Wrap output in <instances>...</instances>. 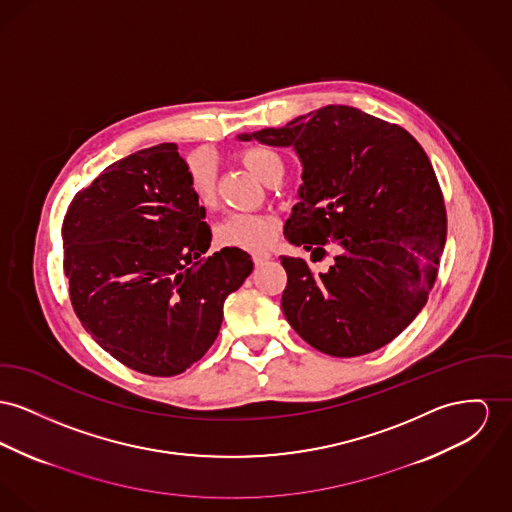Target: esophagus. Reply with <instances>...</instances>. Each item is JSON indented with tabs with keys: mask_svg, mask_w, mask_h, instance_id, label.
Listing matches in <instances>:
<instances>
[{
	"mask_svg": "<svg viewBox=\"0 0 512 512\" xmlns=\"http://www.w3.org/2000/svg\"><path fill=\"white\" fill-rule=\"evenodd\" d=\"M266 260H270V254H268V252H262V254H254V256H252L254 266H262Z\"/></svg>",
	"mask_w": 512,
	"mask_h": 512,
	"instance_id": "esophagus-1",
	"label": "esophagus"
}]
</instances>
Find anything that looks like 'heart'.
<instances>
[{"label": "heart", "instance_id": "heart-1", "mask_svg": "<svg viewBox=\"0 0 512 512\" xmlns=\"http://www.w3.org/2000/svg\"><path fill=\"white\" fill-rule=\"evenodd\" d=\"M240 163L264 182L283 174V163L277 153L262 145L242 147L237 153ZM186 180L196 202L213 207L217 202V180L211 161L202 153H192L186 159ZM277 237V221L262 213H231L215 229V240L223 248L246 252H262L270 248Z\"/></svg>", "mask_w": 512, "mask_h": 512}]
</instances>
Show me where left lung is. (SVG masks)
<instances>
[{
	"mask_svg": "<svg viewBox=\"0 0 512 512\" xmlns=\"http://www.w3.org/2000/svg\"><path fill=\"white\" fill-rule=\"evenodd\" d=\"M239 137L295 147L303 163L285 239L314 262L330 242L343 248L324 273L279 256L293 330L332 357L365 355L402 334L427 303L446 239L443 192L415 137L341 104Z\"/></svg>",
	"mask_w": 512,
	"mask_h": 512,
	"instance_id": "1",
	"label": "left lung"
}]
</instances>
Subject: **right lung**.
<instances>
[{
  "label": "right lung",
  "instance_id": "add662e5",
  "mask_svg": "<svg viewBox=\"0 0 512 512\" xmlns=\"http://www.w3.org/2000/svg\"><path fill=\"white\" fill-rule=\"evenodd\" d=\"M174 143L136 151L79 190L62 225L69 299L116 361L184 373L217 338L223 303L252 272L244 250L211 244Z\"/></svg>",
  "mask_w": 512,
  "mask_h": 512
}]
</instances>
